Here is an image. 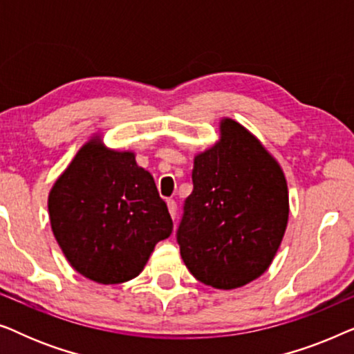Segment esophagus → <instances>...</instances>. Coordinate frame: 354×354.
<instances>
[{
    "instance_id": "esophagus-1",
    "label": "esophagus",
    "mask_w": 354,
    "mask_h": 354,
    "mask_svg": "<svg viewBox=\"0 0 354 354\" xmlns=\"http://www.w3.org/2000/svg\"><path fill=\"white\" fill-rule=\"evenodd\" d=\"M167 207H169V212H171L172 219H176L177 216V203L174 200H167Z\"/></svg>"
}]
</instances>
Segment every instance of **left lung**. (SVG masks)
Here are the masks:
<instances>
[{
  "label": "left lung",
  "instance_id": "obj_1",
  "mask_svg": "<svg viewBox=\"0 0 354 354\" xmlns=\"http://www.w3.org/2000/svg\"><path fill=\"white\" fill-rule=\"evenodd\" d=\"M221 133L195 158L176 236L193 277L230 290L272 263L287 229L288 192L282 169L248 130L224 119Z\"/></svg>",
  "mask_w": 354,
  "mask_h": 354
}]
</instances>
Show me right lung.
<instances>
[{"mask_svg": "<svg viewBox=\"0 0 354 354\" xmlns=\"http://www.w3.org/2000/svg\"><path fill=\"white\" fill-rule=\"evenodd\" d=\"M51 229L72 268L111 285L137 277L158 241L172 234L167 205L135 154L82 147L48 198Z\"/></svg>", "mask_w": 354, "mask_h": 354, "instance_id": "add662e5", "label": "right lung"}]
</instances>
